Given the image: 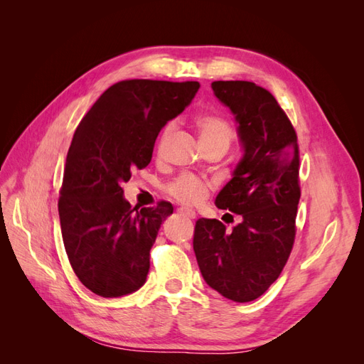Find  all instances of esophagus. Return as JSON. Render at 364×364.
I'll return each mask as SVG.
<instances>
[{"instance_id": "1", "label": "esophagus", "mask_w": 364, "mask_h": 364, "mask_svg": "<svg viewBox=\"0 0 364 364\" xmlns=\"http://www.w3.org/2000/svg\"><path fill=\"white\" fill-rule=\"evenodd\" d=\"M178 211L181 213V214H183L185 217H188V218H196V213L193 211V209H190V208H186V206H181Z\"/></svg>"}]
</instances>
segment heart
Here are the masks:
<instances>
[{"label": "heart", "mask_w": 364, "mask_h": 364, "mask_svg": "<svg viewBox=\"0 0 364 364\" xmlns=\"http://www.w3.org/2000/svg\"><path fill=\"white\" fill-rule=\"evenodd\" d=\"M194 126L199 132L202 146L220 144L226 149L235 138V132L229 121L218 114H202L194 119ZM168 127L165 129V132ZM165 191L174 200L183 205H200L211 191V183L197 178L194 174L183 173L165 186Z\"/></svg>", "instance_id": "1"}]
</instances>
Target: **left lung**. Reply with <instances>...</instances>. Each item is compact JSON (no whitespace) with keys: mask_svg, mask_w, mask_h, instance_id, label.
<instances>
[{"mask_svg":"<svg viewBox=\"0 0 364 364\" xmlns=\"http://www.w3.org/2000/svg\"><path fill=\"white\" fill-rule=\"evenodd\" d=\"M211 87L235 114L245 147L215 205L243 220L229 230L217 218H199L193 247L209 287L234 302H250L278 279L294 245L299 144L267 90L246 80H218Z\"/></svg>","mask_w":364,"mask_h":364,"instance_id":"obj_1","label":"left lung"}]
</instances>
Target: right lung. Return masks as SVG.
<instances>
[{
	"instance_id": "add662e5",
	"label": "right lung",
	"mask_w": 364,
	"mask_h": 364,
	"mask_svg": "<svg viewBox=\"0 0 364 364\" xmlns=\"http://www.w3.org/2000/svg\"><path fill=\"white\" fill-rule=\"evenodd\" d=\"M199 82L121 80L77 126L59 191L65 250L92 293L118 297L146 282L150 249L173 205L132 208L121 185L146 168L161 129L190 105Z\"/></svg>"
}]
</instances>
